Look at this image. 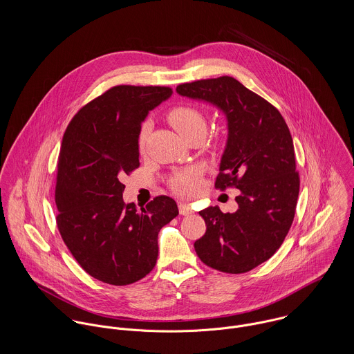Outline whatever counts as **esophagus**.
Here are the masks:
<instances>
[{"label":"esophagus","instance_id":"1","mask_svg":"<svg viewBox=\"0 0 354 354\" xmlns=\"http://www.w3.org/2000/svg\"><path fill=\"white\" fill-rule=\"evenodd\" d=\"M178 208H180V214H181V215H189V214L194 212V209L191 208V205L187 204V203H178Z\"/></svg>","mask_w":354,"mask_h":354}]
</instances>
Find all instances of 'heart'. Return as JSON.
Returning <instances> with one entry per match:
<instances>
[{
	"label": "heart",
	"mask_w": 354,
	"mask_h": 354,
	"mask_svg": "<svg viewBox=\"0 0 354 354\" xmlns=\"http://www.w3.org/2000/svg\"><path fill=\"white\" fill-rule=\"evenodd\" d=\"M169 121L173 128L183 136L187 138L195 131L205 129V121L202 113L191 106H178L169 113ZM147 125L142 128L139 136L140 149L145 147L146 138H147ZM203 180L201 171L198 169H188L176 176L173 180L174 191L181 196H194L202 189Z\"/></svg>",
	"instance_id": "obj_1"
}]
</instances>
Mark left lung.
Wrapping results in <instances>:
<instances>
[{"label":"left lung","instance_id":"obj_1","mask_svg":"<svg viewBox=\"0 0 354 354\" xmlns=\"http://www.w3.org/2000/svg\"><path fill=\"white\" fill-rule=\"evenodd\" d=\"M176 91L223 113L227 140L215 188L240 189L236 212L223 214L218 205L199 212L207 230L195 251L218 271H251L277 252L295 218L300 178L290 131L271 103L234 77L184 83Z\"/></svg>","mask_w":354,"mask_h":354}]
</instances>
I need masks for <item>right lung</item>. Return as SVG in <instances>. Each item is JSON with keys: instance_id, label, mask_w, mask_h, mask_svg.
<instances>
[{"instance_id": "add662e5", "label": "right lung", "mask_w": 354, "mask_h": 354, "mask_svg": "<svg viewBox=\"0 0 354 354\" xmlns=\"http://www.w3.org/2000/svg\"><path fill=\"white\" fill-rule=\"evenodd\" d=\"M171 94L169 87L115 86L83 106L64 133L57 226L82 268L104 283L124 286L145 278L156 263L159 230L178 215L169 196L140 211L125 204L121 183L140 165L142 122Z\"/></svg>"}]
</instances>
